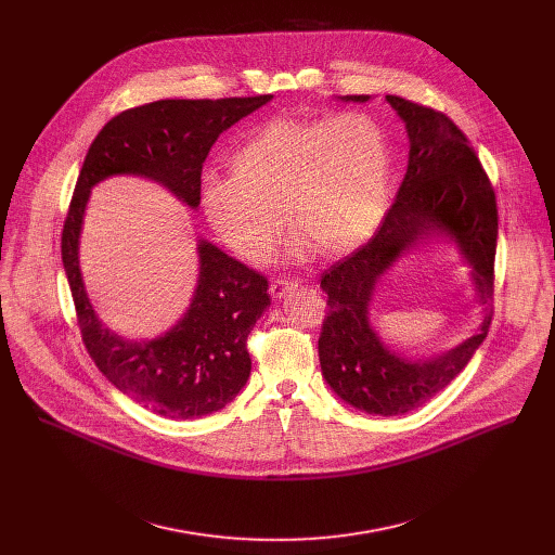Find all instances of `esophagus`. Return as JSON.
Masks as SVG:
<instances>
[{"label": "esophagus", "mask_w": 555, "mask_h": 555, "mask_svg": "<svg viewBox=\"0 0 555 555\" xmlns=\"http://www.w3.org/2000/svg\"><path fill=\"white\" fill-rule=\"evenodd\" d=\"M294 287H298L296 279H274L270 285V294H272V298H283Z\"/></svg>", "instance_id": "1"}]
</instances>
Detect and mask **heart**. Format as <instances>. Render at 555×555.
Here are the masks:
<instances>
[{
	"label": "heart",
	"mask_w": 555,
	"mask_h": 555,
	"mask_svg": "<svg viewBox=\"0 0 555 555\" xmlns=\"http://www.w3.org/2000/svg\"><path fill=\"white\" fill-rule=\"evenodd\" d=\"M232 176L202 180V210L219 240L263 263L283 230H298L294 253L315 246L340 255L375 232L390 199V146L384 127L362 112L279 118L232 155Z\"/></svg>",
	"instance_id": "heart-1"
}]
</instances>
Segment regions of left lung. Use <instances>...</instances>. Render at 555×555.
<instances>
[{"label": "left lung", "mask_w": 555, "mask_h": 555, "mask_svg": "<svg viewBox=\"0 0 555 555\" xmlns=\"http://www.w3.org/2000/svg\"><path fill=\"white\" fill-rule=\"evenodd\" d=\"M340 99L371 101L366 94ZM384 101L406 127V176L377 232L321 279L330 313L319 338V358L325 382L343 402L369 415L392 417L435 398L486 340L492 323L499 212L477 153L446 114L390 94ZM433 241L454 245L470 268L482 321L456 348L411 359L372 330L370 302L376 283L395 262Z\"/></svg>", "instance_id": "8db88e82"}]
</instances>
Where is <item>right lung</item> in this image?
I'll use <instances>...</instances> for the list:
<instances>
[{"label":"right lung","mask_w":555,"mask_h":555,"mask_svg":"<svg viewBox=\"0 0 555 555\" xmlns=\"http://www.w3.org/2000/svg\"><path fill=\"white\" fill-rule=\"evenodd\" d=\"M270 101V94L167 99L127 109L94 138L74 189L61 255L88 353L120 392L169 420L217 413L246 386L253 369L246 340L270 305L268 279L197 240V285L182 319L155 338H122L103 325L86 289L78 250L88 202L103 180L138 176L195 210L202 165L219 133Z\"/></svg>","instance_id":"obj_1"}]
</instances>
